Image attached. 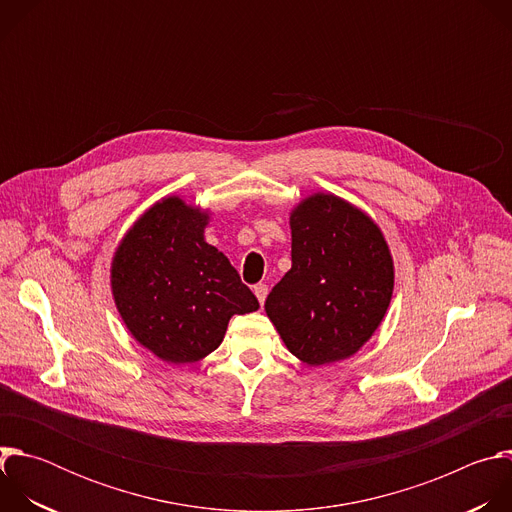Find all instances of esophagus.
Returning <instances> with one entry per match:
<instances>
[{
  "instance_id": "1",
  "label": "esophagus",
  "mask_w": 512,
  "mask_h": 512,
  "mask_svg": "<svg viewBox=\"0 0 512 512\" xmlns=\"http://www.w3.org/2000/svg\"><path fill=\"white\" fill-rule=\"evenodd\" d=\"M255 296H257V300H259V304L263 306L265 304V298H267V294H269V287L265 285V283H259V285H255Z\"/></svg>"
}]
</instances>
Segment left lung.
<instances>
[{
  "label": "left lung",
  "mask_w": 512,
  "mask_h": 512,
  "mask_svg": "<svg viewBox=\"0 0 512 512\" xmlns=\"http://www.w3.org/2000/svg\"><path fill=\"white\" fill-rule=\"evenodd\" d=\"M291 269L265 312L287 350L310 367L352 356L383 322L393 257L371 216L334 194H312L289 216Z\"/></svg>",
  "instance_id": "1"
}]
</instances>
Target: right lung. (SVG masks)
Wrapping results in <instances>:
<instances>
[{"label":"right lung","mask_w":512,"mask_h":512,"mask_svg":"<svg viewBox=\"0 0 512 512\" xmlns=\"http://www.w3.org/2000/svg\"><path fill=\"white\" fill-rule=\"evenodd\" d=\"M206 225L208 210L162 198L137 218L111 263L127 330L172 364L204 358L223 342L235 314L259 308L231 261L204 241Z\"/></svg>","instance_id":"obj_1"}]
</instances>
